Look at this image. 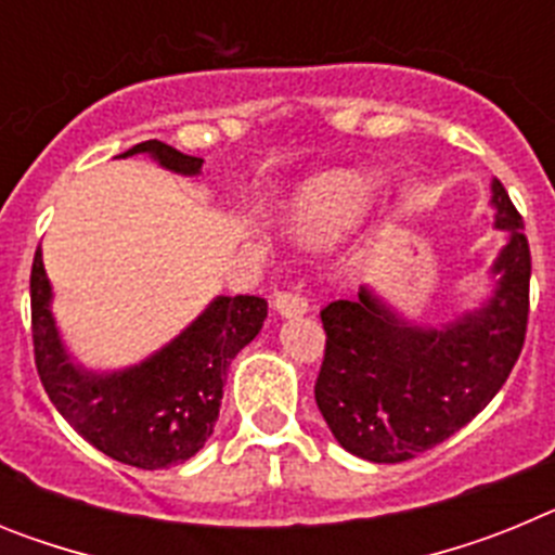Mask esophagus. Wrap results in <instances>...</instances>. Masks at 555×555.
I'll list each match as a JSON object with an SVG mask.
<instances>
[{
	"mask_svg": "<svg viewBox=\"0 0 555 555\" xmlns=\"http://www.w3.org/2000/svg\"><path fill=\"white\" fill-rule=\"evenodd\" d=\"M274 311L281 320H294L308 313V300L300 292H278L274 294Z\"/></svg>",
	"mask_w": 555,
	"mask_h": 555,
	"instance_id": "obj_1",
	"label": "esophagus"
}]
</instances>
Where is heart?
<instances>
[{
  "label": "heart",
  "instance_id": "1",
  "mask_svg": "<svg viewBox=\"0 0 555 555\" xmlns=\"http://www.w3.org/2000/svg\"><path fill=\"white\" fill-rule=\"evenodd\" d=\"M372 191L356 171L325 175L300 189L292 205V222L297 233L313 242H333L350 233L370 210Z\"/></svg>",
  "mask_w": 555,
  "mask_h": 555
}]
</instances>
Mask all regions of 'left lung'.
I'll use <instances>...</instances> for the list:
<instances>
[{"label": "left lung", "instance_id": "1", "mask_svg": "<svg viewBox=\"0 0 555 555\" xmlns=\"http://www.w3.org/2000/svg\"><path fill=\"white\" fill-rule=\"evenodd\" d=\"M503 247L473 308L430 325L375 286L322 311L325 361L317 405L347 453L400 464L461 430L506 384L526 341L531 249L500 180L489 183Z\"/></svg>", "mask_w": 555, "mask_h": 555}]
</instances>
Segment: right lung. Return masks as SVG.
Listing matches in <instances>:
<instances>
[{
    "mask_svg": "<svg viewBox=\"0 0 555 555\" xmlns=\"http://www.w3.org/2000/svg\"><path fill=\"white\" fill-rule=\"evenodd\" d=\"M146 155L160 169L197 178L203 158L164 141H141L116 158ZM33 341L49 400L86 442L139 469H169L197 455L214 434L228 366L267 320L261 297H214L164 347L135 364L91 370L72 352L55 317V288L38 247L33 274Z\"/></svg>",
    "mask_w": 555,
    "mask_h": 555,
    "instance_id": "1",
    "label": "right lung"
}]
</instances>
